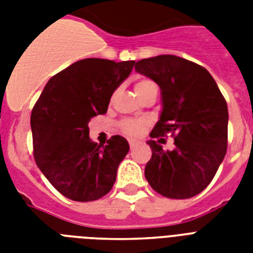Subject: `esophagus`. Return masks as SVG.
Wrapping results in <instances>:
<instances>
[{"mask_svg":"<svg viewBox=\"0 0 253 253\" xmlns=\"http://www.w3.org/2000/svg\"><path fill=\"white\" fill-rule=\"evenodd\" d=\"M128 143H130V148H131V150H134L135 147H138L139 144H140V142H139V140H135V139H131V140Z\"/></svg>","mask_w":253,"mask_h":253,"instance_id":"1","label":"esophagus"}]
</instances>
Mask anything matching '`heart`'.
I'll return each instance as SVG.
<instances>
[{"label": "heart", "mask_w": 253, "mask_h": 253, "mask_svg": "<svg viewBox=\"0 0 253 253\" xmlns=\"http://www.w3.org/2000/svg\"><path fill=\"white\" fill-rule=\"evenodd\" d=\"M154 84L152 81L150 80H142L135 84V93L138 90H140L142 87L147 86V85ZM146 125V121L144 119H125L122 122L119 123V127L121 130L125 132L128 136H138L140 132L143 131V127Z\"/></svg>", "instance_id": "1"}]
</instances>
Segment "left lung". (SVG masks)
I'll return each mask as SVG.
<instances>
[{
    "mask_svg": "<svg viewBox=\"0 0 253 253\" xmlns=\"http://www.w3.org/2000/svg\"><path fill=\"white\" fill-rule=\"evenodd\" d=\"M135 71L162 90V114L151 138L172 132L174 150L148 140L152 156L144 169L151 188L168 198L197 196L215 176L227 151L228 110L210 73L174 55L143 59Z\"/></svg>",
    "mask_w": 253,
    "mask_h": 253,
    "instance_id": "8db88e82",
    "label": "left lung"
}]
</instances>
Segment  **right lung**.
Wrapping results in <instances>:
<instances>
[{
    "label": "right lung",
    "mask_w": 253,
    "mask_h": 253,
    "mask_svg": "<svg viewBox=\"0 0 253 253\" xmlns=\"http://www.w3.org/2000/svg\"><path fill=\"white\" fill-rule=\"evenodd\" d=\"M135 61L83 59L49 79L31 113L34 158L57 192L87 202L106 196L130 146L114 135L106 146L91 142L87 123L105 114L115 89Z\"/></svg>",
    "instance_id": "obj_1"
}]
</instances>
